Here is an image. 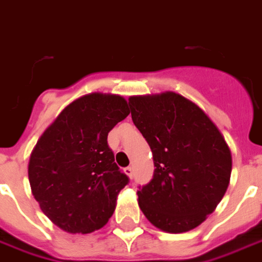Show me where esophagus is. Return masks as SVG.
<instances>
[{
    "label": "esophagus",
    "mask_w": 262,
    "mask_h": 262,
    "mask_svg": "<svg viewBox=\"0 0 262 262\" xmlns=\"http://www.w3.org/2000/svg\"><path fill=\"white\" fill-rule=\"evenodd\" d=\"M125 173L129 176V178H132V176H133V168H132V166H127V168H125Z\"/></svg>",
    "instance_id": "esophagus-1"
}]
</instances>
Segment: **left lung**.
<instances>
[{
	"label": "left lung",
	"mask_w": 262,
	"mask_h": 262,
	"mask_svg": "<svg viewBox=\"0 0 262 262\" xmlns=\"http://www.w3.org/2000/svg\"><path fill=\"white\" fill-rule=\"evenodd\" d=\"M132 119L148 143L154 176L137 191L158 229L183 233L214 212L229 186L228 143L200 106L178 93L129 97Z\"/></svg>",
	"instance_id": "8db88e82"
}]
</instances>
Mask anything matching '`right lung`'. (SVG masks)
Returning <instances> with one entry per match:
<instances>
[{
    "label": "right lung",
    "mask_w": 262,
    "mask_h": 262,
    "mask_svg": "<svg viewBox=\"0 0 262 262\" xmlns=\"http://www.w3.org/2000/svg\"><path fill=\"white\" fill-rule=\"evenodd\" d=\"M129 114L122 96L86 94L62 110L33 148L32 194L48 220L68 233H92L114 214L129 179L115 164L106 137Z\"/></svg>",
    "instance_id": "add662e5"
}]
</instances>
